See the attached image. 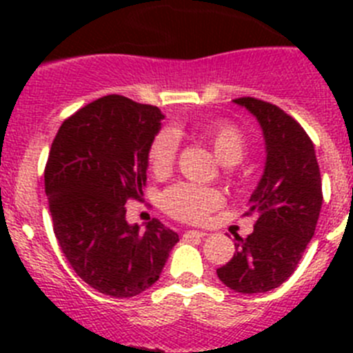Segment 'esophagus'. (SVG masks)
<instances>
[{
    "instance_id": "esophagus-1",
    "label": "esophagus",
    "mask_w": 353,
    "mask_h": 353,
    "mask_svg": "<svg viewBox=\"0 0 353 353\" xmlns=\"http://www.w3.org/2000/svg\"><path fill=\"white\" fill-rule=\"evenodd\" d=\"M208 233L205 232H198V230H187L185 233H183V236L185 239H203V236H207Z\"/></svg>"
}]
</instances>
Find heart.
Instances as JSON below:
<instances>
[{
  "mask_svg": "<svg viewBox=\"0 0 353 353\" xmlns=\"http://www.w3.org/2000/svg\"><path fill=\"white\" fill-rule=\"evenodd\" d=\"M201 138L212 146L223 164L233 166L244 159L248 152V141L244 132L230 120H215L201 129ZM179 152V139L170 130H162L152 139L148 148L150 171L157 176H164L173 170L174 159ZM221 191L214 187L196 185L189 182H179L162 192V208L183 223H201L208 214L223 205Z\"/></svg>",
  "mask_w": 353,
  "mask_h": 353,
  "instance_id": "heart-1",
  "label": "heart"
}]
</instances>
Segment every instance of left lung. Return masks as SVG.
I'll list each match as a JSON object with an SVG mask.
<instances>
[{
  "label": "left lung",
  "instance_id": "obj_1",
  "mask_svg": "<svg viewBox=\"0 0 353 353\" xmlns=\"http://www.w3.org/2000/svg\"><path fill=\"white\" fill-rule=\"evenodd\" d=\"M233 102L260 121L267 162L245 214L256 215L254 230L248 239L236 236V252L217 276L239 293H265L295 272L313 239L323 201L322 179L313 141L297 120L254 97Z\"/></svg>",
  "mask_w": 353,
  "mask_h": 353
}]
</instances>
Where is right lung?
<instances>
[{"label":"right lung","instance_id":"right-lung-1","mask_svg":"<svg viewBox=\"0 0 353 353\" xmlns=\"http://www.w3.org/2000/svg\"><path fill=\"white\" fill-rule=\"evenodd\" d=\"M162 118L155 105L105 95L68 117L49 150L43 180L56 240L77 276L109 297L150 288L179 242L159 219L145 232L125 221L127 201L143 196Z\"/></svg>","mask_w":353,"mask_h":353}]
</instances>
